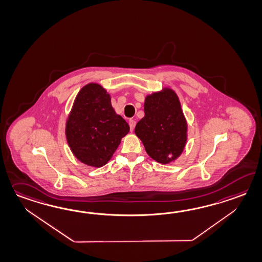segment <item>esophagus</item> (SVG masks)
I'll use <instances>...</instances> for the list:
<instances>
[{
  "label": "esophagus",
  "instance_id": "esophagus-1",
  "mask_svg": "<svg viewBox=\"0 0 262 262\" xmlns=\"http://www.w3.org/2000/svg\"><path fill=\"white\" fill-rule=\"evenodd\" d=\"M128 124H129V128H130V132H133L134 129V127H135V125H136V122L134 121V120H133V119H130L129 120V122H128Z\"/></svg>",
  "mask_w": 262,
  "mask_h": 262
}]
</instances>
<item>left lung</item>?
Segmentation results:
<instances>
[{
  "label": "left lung",
  "instance_id": "left-lung-1",
  "mask_svg": "<svg viewBox=\"0 0 262 262\" xmlns=\"http://www.w3.org/2000/svg\"><path fill=\"white\" fill-rule=\"evenodd\" d=\"M144 111L145 117L134 129L136 136L157 163H173L182 154L188 138V124L178 95L169 88L149 94Z\"/></svg>",
  "mask_w": 262,
  "mask_h": 262
}]
</instances>
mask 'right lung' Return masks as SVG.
Returning a JSON list of instances; mask_svg holds the SVG:
<instances>
[{
  "label": "right lung",
  "instance_id": "add662e5",
  "mask_svg": "<svg viewBox=\"0 0 262 262\" xmlns=\"http://www.w3.org/2000/svg\"><path fill=\"white\" fill-rule=\"evenodd\" d=\"M128 132V123L114 110L105 88L96 82L81 88L66 122L67 142L81 163L102 167Z\"/></svg>",
  "mask_w": 262,
  "mask_h": 262
}]
</instances>
